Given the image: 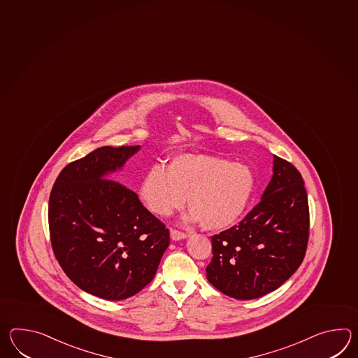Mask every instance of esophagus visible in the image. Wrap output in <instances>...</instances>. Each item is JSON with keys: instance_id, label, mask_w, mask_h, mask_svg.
<instances>
[{"instance_id": "esophagus-1", "label": "esophagus", "mask_w": 358, "mask_h": 358, "mask_svg": "<svg viewBox=\"0 0 358 358\" xmlns=\"http://www.w3.org/2000/svg\"><path fill=\"white\" fill-rule=\"evenodd\" d=\"M189 236L186 232L182 231L176 230V229H171V238L172 240H181V238H186Z\"/></svg>"}]
</instances>
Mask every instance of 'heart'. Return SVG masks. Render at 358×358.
<instances>
[{"label": "heart", "instance_id": "b5f03b06", "mask_svg": "<svg viewBox=\"0 0 358 358\" xmlns=\"http://www.w3.org/2000/svg\"><path fill=\"white\" fill-rule=\"evenodd\" d=\"M255 177L243 163L183 154L169 171L154 164L140 186L145 204L157 215H169L189 199L192 218L207 230H223L238 222L255 195Z\"/></svg>", "mask_w": 358, "mask_h": 358}]
</instances>
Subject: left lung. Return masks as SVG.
<instances>
[{
    "mask_svg": "<svg viewBox=\"0 0 358 358\" xmlns=\"http://www.w3.org/2000/svg\"><path fill=\"white\" fill-rule=\"evenodd\" d=\"M308 234L310 208L302 175L273 155V176L261 201L238 224L210 238L208 281L240 301L268 294L302 264Z\"/></svg>",
    "mask_w": 358,
    "mask_h": 358,
    "instance_id": "1",
    "label": "left lung"
}]
</instances>
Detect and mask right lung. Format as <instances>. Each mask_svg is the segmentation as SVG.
<instances>
[{
	"label": "right lung",
	"mask_w": 358,
	"mask_h": 358,
	"mask_svg": "<svg viewBox=\"0 0 358 358\" xmlns=\"http://www.w3.org/2000/svg\"><path fill=\"white\" fill-rule=\"evenodd\" d=\"M138 149L103 146L74 160L59 173L48 199L57 262L76 285L106 301L143 290L169 245L166 224L135 191L106 178Z\"/></svg>",
	"instance_id": "add662e5"
}]
</instances>
